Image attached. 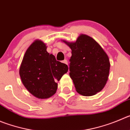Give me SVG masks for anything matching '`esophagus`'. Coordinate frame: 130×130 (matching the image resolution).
Listing matches in <instances>:
<instances>
[{
    "label": "esophagus",
    "mask_w": 130,
    "mask_h": 130,
    "mask_svg": "<svg viewBox=\"0 0 130 130\" xmlns=\"http://www.w3.org/2000/svg\"><path fill=\"white\" fill-rule=\"evenodd\" d=\"M63 63H65V64H66V65H68V61H67V59H65V60H63Z\"/></svg>",
    "instance_id": "1"
}]
</instances>
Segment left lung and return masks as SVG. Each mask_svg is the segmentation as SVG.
Masks as SVG:
<instances>
[{"label": "left lung", "instance_id": "1", "mask_svg": "<svg viewBox=\"0 0 130 130\" xmlns=\"http://www.w3.org/2000/svg\"><path fill=\"white\" fill-rule=\"evenodd\" d=\"M62 41L72 50L69 75L77 92L92 96L101 91L107 83L110 68V59L103 48L84 34L76 42Z\"/></svg>", "mask_w": 130, "mask_h": 130}]
</instances>
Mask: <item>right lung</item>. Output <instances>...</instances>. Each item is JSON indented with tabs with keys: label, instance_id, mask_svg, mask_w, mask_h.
I'll return each mask as SVG.
<instances>
[{
	"label": "right lung",
	"instance_id": "obj_1",
	"mask_svg": "<svg viewBox=\"0 0 130 130\" xmlns=\"http://www.w3.org/2000/svg\"><path fill=\"white\" fill-rule=\"evenodd\" d=\"M46 44L36 40L28 47L20 65L19 74L28 92L38 99H47L56 92L57 81L69 70L47 51Z\"/></svg>",
	"mask_w": 130,
	"mask_h": 130
}]
</instances>
